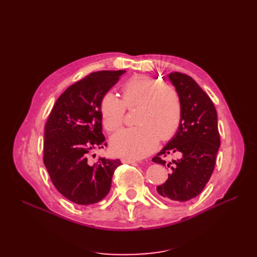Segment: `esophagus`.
Returning <instances> with one entry per match:
<instances>
[{"label": "esophagus", "instance_id": "1", "mask_svg": "<svg viewBox=\"0 0 257 257\" xmlns=\"http://www.w3.org/2000/svg\"><path fill=\"white\" fill-rule=\"evenodd\" d=\"M121 162L125 163V164H134V163H136L135 160H131V159H122Z\"/></svg>", "mask_w": 257, "mask_h": 257}]
</instances>
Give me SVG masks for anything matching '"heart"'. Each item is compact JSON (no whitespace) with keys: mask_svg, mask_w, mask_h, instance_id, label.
Wrapping results in <instances>:
<instances>
[{"mask_svg":"<svg viewBox=\"0 0 257 257\" xmlns=\"http://www.w3.org/2000/svg\"><path fill=\"white\" fill-rule=\"evenodd\" d=\"M137 106L138 126L121 130L111 137L110 149L118 157L143 159L155 150L160 137L163 141L170 139L180 126L182 106L177 90L153 77L135 75L123 83L122 100L111 92L100 99L99 112L105 130H119L125 108Z\"/></svg>","mask_w":257,"mask_h":257,"instance_id":"b5f03b06","label":"heart"}]
</instances>
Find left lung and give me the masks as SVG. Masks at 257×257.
<instances>
[{"instance_id":"8db88e82","label":"left lung","mask_w":257,"mask_h":257,"mask_svg":"<svg viewBox=\"0 0 257 257\" xmlns=\"http://www.w3.org/2000/svg\"><path fill=\"white\" fill-rule=\"evenodd\" d=\"M167 77L180 96L182 115L175 136L152 159L170 169L157 191L165 200L188 201L204 190L213 173L221 143L217 114L212 100L190 76L174 72ZM168 154L177 159L167 162Z\"/></svg>"}]
</instances>
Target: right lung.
<instances>
[{"mask_svg": "<svg viewBox=\"0 0 257 257\" xmlns=\"http://www.w3.org/2000/svg\"><path fill=\"white\" fill-rule=\"evenodd\" d=\"M125 71L91 73L57 99L45 125L44 164L56 189L68 200L88 206L102 200L111 188L120 160L99 158L90 164L93 149L106 146L99 103Z\"/></svg>", "mask_w": 257, "mask_h": 257, "instance_id": "add662e5", "label": "right lung"}]
</instances>
